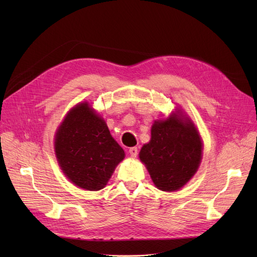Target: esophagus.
<instances>
[{"mask_svg":"<svg viewBox=\"0 0 257 257\" xmlns=\"http://www.w3.org/2000/svg\"><path fill=\"white\" fill-rule=\"evenodd\" d=\"M128 152H130V154H131V157H132V158H136V157H137V154H138V150H137V148H136V147H132V148H130Z\"/></svg>","mask_w":257,"mask_h":257,"instance_id":"1","label":"esophagus"}]
</instances>
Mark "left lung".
Returning <instances> with one entry per match:
<instances>
[{
  "label": "left lung",
  "instance_id": "8db88e82",
  "mask_svg": "<svg viewBox=\"0 0 257 257\" xmlns=\"http://www.w3.org/2000/svg\"><path fill=\"white\" fill-rule=\"evenodd\" d=\"M139 159L159 190L177 191L196 173L201 160V141L193 123L175 114L154 122L151 141L142 148Z\"/></svg>",
  "mask_w": 257,
  "mask_h": 257
}]
</instances>
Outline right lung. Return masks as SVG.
<instances>
[{"instance_id": "1", "label": "right lung", "mask_w": 257, "mask_h": 257, "mask_svg": "<svg viewBox=\"0 0 257 257\" xmlns=\"http://www.w3.org/2000/svg\"><path fill=\"white\" fill-rule=\"evenodd\" d=\"M56 154L65 176L89 191L102 190L124 151L111 137L105 121L81 103L68 112L59 127Z\"/></svg>"}]
</instances>
